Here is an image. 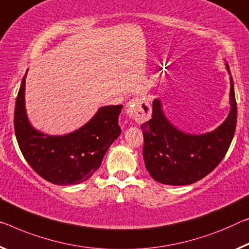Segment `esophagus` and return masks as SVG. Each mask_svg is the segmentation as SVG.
<instances>
[{
    "instance_id": "esophagus-1",
    "label": "esophagus",
    "mask_w": 249,
    "mask_h": 249,
    "mask_svg": "<svg viewBox=\"0 0 249 249\" xmlns=\"http://www.w3.org/2000/svg\"><path fill=\"white\" fill-rule=\"evenodd\" d=\"M125 111L132 118L133 120L137 121L138 124H142L147 121L151 116V107L150 103L146 98L136 97L130 100L127 106H125Z\"/></svg>"
}]
</instances>
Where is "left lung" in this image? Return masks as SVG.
<instances>
[{
	"mask_svg": "<svg viewBox=\"0 0 249 249\" xmlns=\"http://www.w3.org/2000/svg\"><path fill=\"white\" fill-rule=\"evenodd\" d=\"M229 71L228 64H226ZM231 112L213 132L191 136L176 129L163 116L159 100L152 102V118L141 124L142 156L148 173L164 185H190L220 163L231 146L237 124V102L231 76Z\"/></svg>",
	"mask_w": 249,
	"mask_h": 249,
	"instance_id": "obj_1",
	"label": "left lung"
}]
</instances>
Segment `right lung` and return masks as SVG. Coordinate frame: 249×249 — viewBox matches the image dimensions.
Returning a JSON list of instances; mask_svg holds the SVG:
<instances>
[{
  "label": "right lung",
  "mask_w": 249,
  "mask_h": 249,
  "mask_svg": "<svg viewBox=\"0 0 249 249\" xmlns=\"http://www.w3.org/2000/svg\"><path fill=\"white\" fill-rule=\"evenodd\" d=\"M25 75L14 110V131L23 157L37 175L54 185H76L88 180L121 133L118 118L122 105L103 107L87 124L69 135H43L33 129L26 118Z\"/></svg>",
  "instance_id": "right-lung-1"
}]
</instances>
